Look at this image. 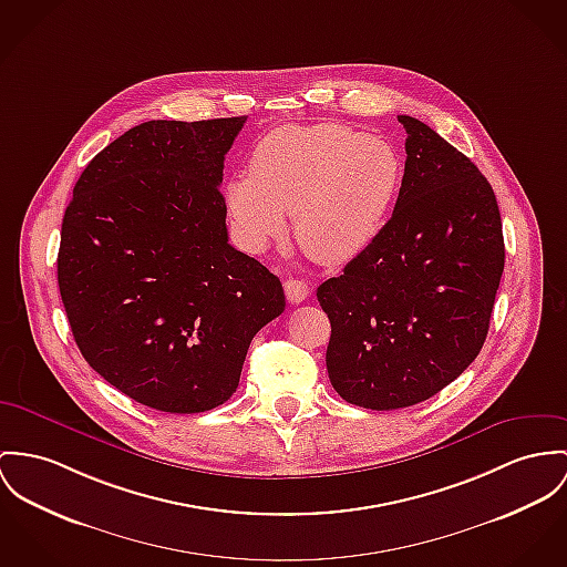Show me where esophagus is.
<instances>
[{
    "label": "esophagus",
    "mask_w": 567,
    "mask_h": 567,
    "mask_svg": "<svg viewBox=\"0 0 567 567\" xmlns=\"http://www.w3.org/2000/svg\"><path fill=\"white\" fill-rule=\"evenodd\" d=\"M285 296L291 305H300L310 296V287L306 285L305 280L289 278V280H285Z\"/></svg>",
    "instance_id": "esophagus-1"
}]
</instances>
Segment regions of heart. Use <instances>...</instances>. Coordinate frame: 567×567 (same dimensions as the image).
<instances>
[{"mask_svg": "<svg viewBox=\"0 0 567 567\" xmlns=\"http://www.w3.org/2000/svg\"><path fill=\"white\" fill-rule=\"evenodd\" d=\"M403 185V162L389 142L346 125H287L262 137L250 176L226 187L230 216L250 248L287 230L308 257L341 267L384 230Z\"/></svg>", "mask_w": 567, "mask_h": 567, "instance_id": "obj_1", "label": "heart"}]
</instances>
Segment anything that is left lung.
I'll list each match as a JSON object with an SVG mask.
<instances>
[{"label":"left lung","mask_w":567,"mask_h":567,"mask_svg":"<svg viewBox=\"0 0 567 567\" xmlns=\"http://www.w3.org/2000/svg\"><path fill=\"white\" fill-rule=\"evenodd\" d=\"M396 118L408 157L392 218L317 289L332 326L330 382L367 410L421 403L464 373L487 337L505 267L487 178L425 123Z\"/></svg>","instance_id":"obj_1"}]
</instances>
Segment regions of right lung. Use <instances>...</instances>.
I'll use <instances>...</instances> for the list:
<instances>
[{
    "label": "right lung",
    "instance_id": "add662e5",
    "mask_svg": "<svg viewBox=\"0 0 567 567\" xmlns=\"http://www.w3.org/2000/svg\"><path fill=\"white\" fill-rule=\"evenodd\" d=\"M246 116L148 121L86 166L69 203L58 285L87 364L171 414L230 399L280 280L228 244L224 155Z\"/></svg>",
    "mask_w": 567,
    "mask_h": 567
}]
</instances>
